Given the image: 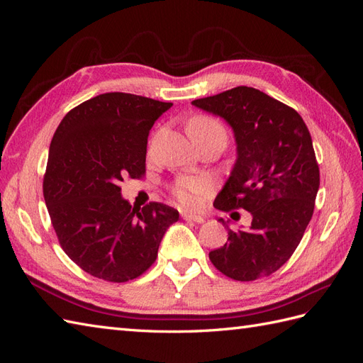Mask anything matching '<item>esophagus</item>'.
Wrapping results in <instances>:
<instances>
[{
    "instance_id": "34e87169",
    "label": "esophagus",
    "mask_w": 363,
    "mask_h": 363,
    "mask_svg": "<svg viewBox=\"0 0 363 363\" xmlns=\"http://www.w3.org/2000/svg\"><path fill=\"white\" fill-rule=\"evenodd\" d=\"M182 218L184 221H192L196 224H203L204 223V218L199 216V215H192V213H182Z\"/></svg>"
}]
</instances>
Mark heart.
<instances>
[{
	"label": "heart",
	"mask_w": 363,
	"mask_h": 363,
	"mask_svg": "<svg viewBox=\"0 0 363 363\" xmlns=\"http://www.w3.org/2000/svg\"><path fill=\"white\" fill-rule=\"evenodd\" d=\"M199 130V131H221L224 133V128L218 121L207 118V116H196L189 123V131ZM207 191V182L200 177H188L180 179L174 184L172 194L177 201L184 207H195L199 204L200 196Z\"/></svg>",
	"instance_id": "heart-1"
}]
</instances>
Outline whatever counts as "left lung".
Returning a JSON list of instances; mask_svg holds the SVG:
<instances>
[{
  "mask_svg": "<svg viewBox=\"0 0 363 363\" xmlns=\"http://www.w3.org/2000/svg\"><path fill=\"white\" fill-rule=\"evenodd\" d=\"M192 106L232 127L236 160L213 206L251 213L247 228L208 252L216 269L239 281L269 276L288 262L313 215L320 189L312 138L303 118L255 87L238 86Z\"/></svg>",
  "mask_w": 363,
  "mask_h": 363,
  "instance_id": "8db88e82",
  "label": "left lung"
}]
</instances>
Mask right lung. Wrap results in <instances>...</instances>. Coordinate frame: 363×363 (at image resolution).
<instances>
[{
  "label": "right lung",
  "mask_w": 363,
  "mask_h": 363,
  "mask_svg": "<svg viewBox=\"0 0 363 363\" xmlns=\"http://www.w3.org/2000/svg\"><path fill=\"white\" fill-rule=\"evenodd\" d=\"M171 106L101 94L72 108L52 136L43 196L62 248L94 277L116 283L139 277L179 221L167 204L133 207L119 188L124 177L144 175L148 133Z\"/></svg>",
  "instance_id": "right-lung-1"
}]
</instances>
